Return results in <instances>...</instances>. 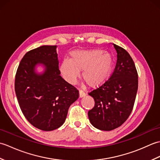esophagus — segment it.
I'll list each match as a JSON object with an SVG mask.
<instances>
[{
	"mask_svg": "<svg viewBox=\"0 0 160 160\" xmlns=\"http://www.w3.org/2000/svg\"><path fill=\"white\" fill-rule=\"evenodd\" d=\"M86 95V93L84 92V91L83 90H79V96H80V98H82L84 97V96Z\"/></svg>",
	"mask_w": 160,
	"mask_h": 160,
	"instance_id": "1",
	"label": "esophagus"
}]
</instances>
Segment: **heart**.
I'll list each match as a JSON object with an SVG mask.
<instances>
[{
	"instance_id": "1",
	"label": "heart",
	"mask_w": 160,
	"mask_h": 160,
	"mask_svg": "<svg viewBox=\"0 0 160 160\" xmlns=\"http://www.w3.org/2000/svg\"><path fill=\"white\" fill-rule=\"evenodd\" d=\"M113 67V56L103 50H75L71 53V59L62 60L60 70L64 79L71 84L76 82L82 70V78L88 85L98 87L108 80Z\"/></svg>"
}]
</instances>
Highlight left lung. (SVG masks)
<instances>
[{
  "mask_svg": "<svg viewBox=\"0 0 160 160\" xmlns=\"http://www.w3.org/2000/svg\"><path fill=\"white\" fill-rule=\"evenodd\" d=\"M117 52L113 73L106 82L89 93L95 100L88 112L94 127L111 131L124 123L133 108L138 88V75L135 63L122 47L113 44Z\"/></svg>",
  "mask_w": 160,
  "mask_h": 160,
  "instance_id": "left-lung-1",
  "label": "left lung"
}]
</instances>
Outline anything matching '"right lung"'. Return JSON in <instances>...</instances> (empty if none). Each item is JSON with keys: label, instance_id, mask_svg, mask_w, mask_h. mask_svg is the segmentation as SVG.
Returning <instances> with one entry per match:
<instances>
[{"label": "right lung", "instance_id": "add662e5", "mask_svg": "<svg viewBox=\"0 0 160 160\" xmlns=\"http://www.w3.org/2000/svg\"><path fill=\"white\" fill-rule=\"evenodd\" d=\"M57 46L43 45L29 51L20 61L15 78V91L23 115L33 127L49 131L59 128L68 110L79 97L76 87L60 76ZM42 64V74L35 71Z\"/></svg>", "mask_w": 160, "mask_h": 160}]
</instances>
